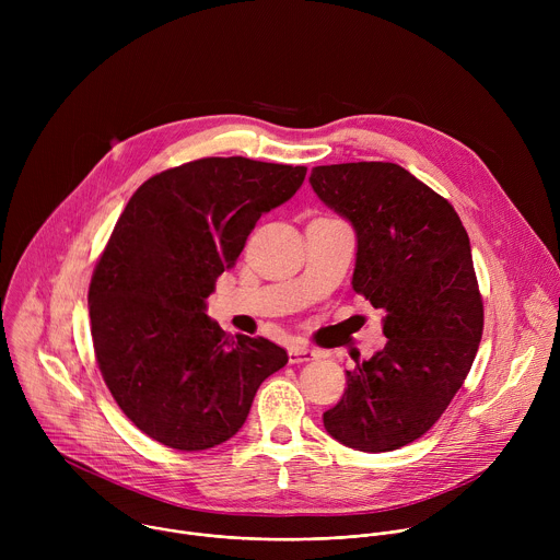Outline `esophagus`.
Returning <instances> with one entry per match:
<instances>
[{
  "label": "esophagus",
  "instance_id": "1",
  "mask_svg": "<svg viewBox=\"0 0 560 560\" xmlns=\"http://www.w3.org/2000/svg\"><path fill=\"white\" fill-rule=\"evenodd\" d=\"M288 359H290V363H305V361L316 359V352L305 348V346H292L288 350Z\"/></svg>",
  "mask_w": 560,
  "mask_h": 560
}]
</instances>
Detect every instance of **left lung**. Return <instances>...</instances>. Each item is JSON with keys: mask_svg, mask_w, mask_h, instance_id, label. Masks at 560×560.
<instances>
[{"mask_svg": "<svg viewBox=\"0 0 560 560\" xmlns=\"http://www.w3.org/2000/svg\"><path fill=\"white\" fill-rule=\"evenodd\" d=\"M310 184L357 230L352 288L385 312L381 352L346 372L324 425L348 447L389 452L447 410L483 337L469 236L454 206L406 168L357 162L312 168Z\"/></svg>", "mask_w": 560, "mask_h": 560, "instance_id": "8db88e82", "label": "left lung"}]
</instances>
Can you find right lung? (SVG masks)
<instances>
[{
	"mask_svg": "<svg viewBox=\"0 0 560 560\" xmlns=\"http://www.w3.org/2000/svg\"><path fill=\"white\" fill-rule=\"evenodd\" d=\"M305 173L203 156L143 182L117 219L89 288L91 335L104 383L150 439L182 452L228 441L259 385L288 363L277 343L230 337L203 310L259 217Z\"/></svg>",
	"mask_w": 560,
	"mask_h": 560,
	"instance_id": "obj_1",
	"label": "right lung"
}]
</instances>
